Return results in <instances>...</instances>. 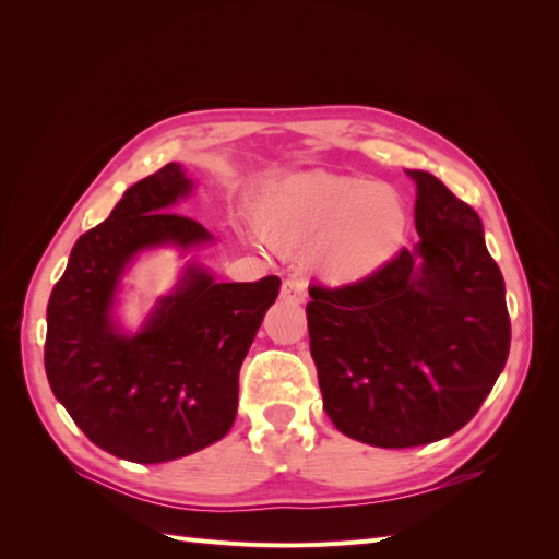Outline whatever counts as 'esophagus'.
<instances>
[{
	"mask_svg": "<svg viewBox=\"0 0 559 559\" xmlns=\"http://www.w3.org/2000/svg\"><path fill=\"white\" fill-rule=\"evenodd\" d=\"M308 292H306V282L298 280V277H289L284 280L282 284V298L289 300V302H302L306 300Z\"/></svg>",
	"mask_w": 559,
	"mask_h": 559,
	"instance_id": "esophagus-1",
	"label": "esophagus"
}]
</instances>
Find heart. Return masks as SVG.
<instances>
[{
    "mask_svg": "<svg viewBox=\"0 0 559 559\" xmlns=\"http://www.w3.org/2000/svg\"><path fill=\"white\" fill-rule=\"evenodd\" d=\"M257 228L277 249L312 245V265L326 282L357 284L403 249L411 210L389 183L314 173L270 189L259 205Z\"/></svg>",
    "mask_w": 559,
    "mask_h": 559,
    "instance_id": "b5f03b06",
    "label": "heart"
}]
</instances>
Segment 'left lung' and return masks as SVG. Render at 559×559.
Segmentation results:
<instances>
[{"label": "left lung", "instance_id": "8db88e82", "mask_svg": "<svg viewBox=\"0 0 559 559\" xmlns=\"http://www.w3.org/2000/svg\"><path fill=\"white\" fill-rule=\"evenodd\" d=\"M415 251L357 284L310 286V352L337 431L376 448H415L460 431L509 359L501 270L476 210L425 170Z\"/></svg>", "mask_w": 559, "mask_h": 559}]
</instances>
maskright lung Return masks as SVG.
Here are the masks:
<instances>
[{"label": "right lung", "instance_id": "1", "mask_svg": "<svg viewBox=\"0 0 559 559\" xmlns=\"http://www.w3.org/2000/svg\"><path fill=\"white\" fill-rule=\"evenodd\" d=\"M191 193L179 163L132 183L76 240L46 310L44 364L56 399L97 448L134 464L173 462L228 433L240 366L282 284L275 275L216 282L186 263L138 333L118 326L116 294L138 253L214 240L173 212Z\"/></svg>", "mask_w": 559, "mask_h": 559}]
</instances>
